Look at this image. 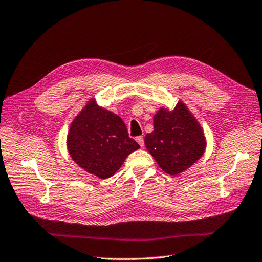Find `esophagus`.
I'll return each instance as SVG.
<instances>
[{"mask_svg":"<svg viewBox=\"0 0 262 262\" xmlns=\"http://www.w3.org/2000/svg\"><path fill=\"white\" fill-rule=\"evenodd\" d=\"M136 140H137V143L140 145V147H144L145 141H144V137H143V136H138V137L136 138Z\"/></svg>","mask_w":262,"mask_h":262,"instance_id":"obj_1","label":"esophagus"}]
</instances>
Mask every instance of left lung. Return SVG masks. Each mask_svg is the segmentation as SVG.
<instances>
[{"mask_svg":"<svg viewBox=\"0 0 262 262\" xmlns=\"http://www.w3.org/2000/svg\"><path fill=\"white\" fill-rule=\"evenodd\" d=\"M145 145L159 167L171 176L181 173L198 161L205 150V137L183 103L172 112L160 108L154 117V132Z\"/></svg>","mask_w":262,"mask_h":262,"instance_id":"left-lung-1","label":"left lung"}]
</instances>
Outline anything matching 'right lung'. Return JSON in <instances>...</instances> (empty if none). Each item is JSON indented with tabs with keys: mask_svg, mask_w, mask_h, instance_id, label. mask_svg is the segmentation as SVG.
<instances>
[{
	"mask_svg": "<svg viewBox=\"0 0 262 262\" xmlns=\"http://www.w3.org/2000/svg\"><path fill=\"white\" fill-rule=\"evenodd\" d=\"M140 146L128 136L118 115L91 101L74 119L68 135L69 154L77 164L101 179L113 176L126 157Z\"/></svg>",
	"mask_w": 262,
	"mask_h": 262,
	"instance_id": "1",
	"label": "right lung"
}]
</instances>
